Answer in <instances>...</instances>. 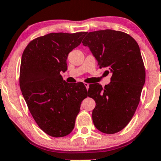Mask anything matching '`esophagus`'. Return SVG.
I'll return each instance as SVG.
<instances>
[{
    "label": "esophagus",
    "instance_id": "esophagus-1",
    "mask_svg": "<svg viewBox=\"0 0 161 161\" xmlns=\"http://www.w3.org/2000/svg\"><path fill=\"white\" fill-rule=\"evenodd\" d=\"M85 86H86V88H87V90H88L89 88V84H88V83H84Z\"/></svg>",
    "mask_w": 161,
    "mask_h": 161
}]
</instances>
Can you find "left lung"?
<instances>
[{
    "label": "left lung",
    "mask_w": 161,
    "mask_h": 161,
    "mask_svg": "<svg viewBox=\"0 0 161 161\" xmlns=\"http://www.w3.org/2000/svg\"><path fill=\"white\" fill-rule=\"evenodd\" d=\"M88 46L100 68L111 73V82L103 88L89 86L88 97L95 100L92 119L96 128L112 134L125 128L132 119L146 82V70L136 40L126 33L103 30L86 33Z\"/></svg>",
    "instance_id": "left-lung-1"
}]
</instances>
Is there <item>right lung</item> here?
I'll return each instance as SVG.
<instances>
[{"label": "right lung", "mask_w": 161, "mask_h": 161, "mask_svg": "<svg viewBox=\"0 0 161 161\" xmlns=\"http://www.w3.org/2000/svg\"><path fill=\"white\" fill-rule=\"evenodd\" d=\"M86 34L51 33L34 39L23 52L21 91L34 121L51 136L63 137L72 132L81 103L88 97L82 82L69 84L61 75L67 69L69 53Z\"/></svg>", "instance_id": "obj_1"}]
</instances>
